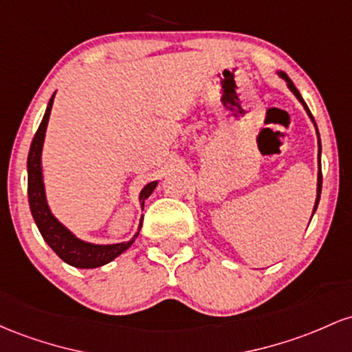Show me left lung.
<instances>
[{
    "label": "left lung",
    "mask_w": 352,
    "mask_h": 352,
    "mask_svg": "<svg viewBox=\"0 0 352 352\" xmlns=\"http://www.w3.org/2000/svg\"><path fill=\"white\" fill-rule=\"evenodd\" d=\"M278 76L279 78H283L284 81H286V85H287V88L291 89V93L294 94L296 98H298V101L301 102L302 104V108L306 109V113H307V116L311 118V121H313V124H314V128H316V134H318V160H319V171H318V191H316V203H314V209H313V216H314V212H316V209H318V204H319V197H321V188H322V173H321V138H319V131H318V126H316V121H314V118H313V114H311V111H309V108H307V104L306 102H304V100H302V96L301 94H299V91H298V88H296L294 86V82L289 80V76H287L286 73H283V71H278ZM313 216H311V218H313Z\"/></svg>",
    "instance_id": "1"
}]
</instances>
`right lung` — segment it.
<instances>
[{
  "mask_svg": "<svg viewBox=\"0 0 352 352\" xmlns=\"http://www.w3.org/2000/svg\"><path fill=\"white\" fill-rule=\"evenodd\" d=\"M56 94V93H54ZM54 94L51 96L46 108L45 116H43L41 124H39L36 134L31 143L30 155H28V199H30V209L33 214L34 223L41 232L43 239L53 250L59 258L66 264L80 270H94V267L104 266L111 263L118 256L123 254L129 246L134 243V239L140 234L141 224H143V216L140 219V226L134 236L126 243H114V244H94L89 241L80 239L74 232H71L65 224L59 221L56 216L51 212L48 199H46L45 181H43V144H45L46 128H48L51 108H53ZM157 186V181H151L141 189L140 192V206L144 209V201L151 196Z\"/></svg>",
  "mask_w": 352,
  "mask_h": 352,
  "instance_id": "obj_1",
  "label": "right lung"
}]
</instances>
